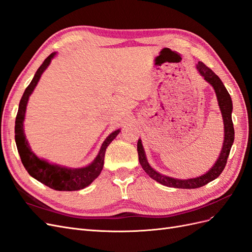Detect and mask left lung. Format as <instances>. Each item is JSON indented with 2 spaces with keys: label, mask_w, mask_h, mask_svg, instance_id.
Here are the masks:
<instances>
[{
  "label": "left lung",
  "mask_w": 252,
  "mask_h": 252,
  "mask_svg": "<svg viewBox=\"0 0 252 252\" xmlns=\"http://www.w3.org/2000/svg\"><path fill=\"white\" fill-rule=\"evenodd\" d=\"M195 67H196V70L199 71L200 74L204 78V80L207 81L216 91L218 103L220 106V113H222L223 122H224L223 147H222V150H220V154L217 159V162L213 164V166L207 172L200 175V177H196V178L181 180V179H174V178L167 177V175L159 173L152 168L147 161L146 155H145V150L143 148L142 141H141V139H139L138 155H139V161L143 167V169L151 179H154L155 181L158 182L159 184H162L167 187L194 189V188L202 187L206 184H208L209 182L216 180L225 168L228 156H229V152H230L231 146H232L233 141H234V128H233V123H232V119H231L232 101H231L230 94H228V91H227L226 87L224 86L223 82L220 81V79L203 62H199L195 65Z\"/></svg>",
  "instance_id": "left-lung-1"
}]
</instances>
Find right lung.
Here are the masks:
<instances>
[{"label":"right lung","mask_w":252,"mask_h":252,"mask_svg":"<svg viewBox=\"0 0 252 252\" xmlns=\"http://www.w3.org/2000/svg\"><path fill=\"white\" fill-rule=\"evenodd\" d=\"M56 55L57 52H52L50 56L45 59L43 64L36 70L32 81L30 82L24 94H23L16 118V126H14V133H16V135H14V138H16V144L19 155L21 157V161L27 172L32 178L41 182L44 185L55 190H59V191H74V190H80L89 186L100 175L104 165L106 148L116 139L121 129L114 130L106 138L93 163L88 166L82 167V168H68V167L62 165L51 164L47 162L46 159L37 158L33 154V151L29 146L28 141L26 140L24 128H23V126H24L23 123H24L25 119L27 103L37 82L40 81L42 73L46 70L51 60L56 57Z\"/></svg>","instance_id":"obj_1"}]
</instances>
